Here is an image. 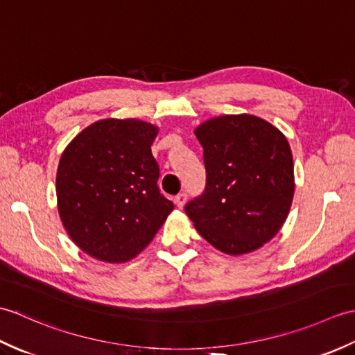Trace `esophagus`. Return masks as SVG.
Listing matches in <instances>:
<instances>
[{
  "mask_svg": "<svg viewBox=\"0 0 355 355\" xmlns=\"http://www.w3.org/2000/svg\"><path fill=\"white\" fill-rule=\"evenodd\" d=\"M186 200H187V193H186V192L178 193L177 197H175V205H177V207L182 209V207L186 205Z\"/></svg>",
  "mask_w": 355,
  "mask_h": 355,
  "instance_id": "obj_1",
  "label": "esophagus"
}]
</instances>
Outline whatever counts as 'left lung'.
Returning <instances> with one entry per match:
<instances>
[{"label": "left lung", "mask_w": 355, "mask_h": 355, "mask_svg": "<svg viewBox=\"0 0 355 355\" xmlns=\"http://www.w3.org/2000/svg\"><path fill=\"white\" fill-rule=\"evenodd\" d=\"M206 187L184 210L207 243L227 254L258 250L281 230L294 193L285 135L250 114L214 117L195 130Z\"/></svg>", "instance_id": "obj_1"}]
</instances>
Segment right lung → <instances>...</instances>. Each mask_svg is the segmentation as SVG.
<instances>
[{
    "label": "right lung",
    "mask_w": 355,
    "mask_h": 355,
    "mask_svg": "<svg viewBox=\"0 0 355 355\" xmlns=\"http://www.w3.org/2000/svg\"><path fill=\"white\" fill-rule=\"evenodd\" d=\"M157 134V126L137 119H105L65 148L56 173L59 216L93 258H135L172 212L157 186L160 169L150 153Z\"/></svg>",
    "instance_id": "right-lung-1"
}]
</instances>
